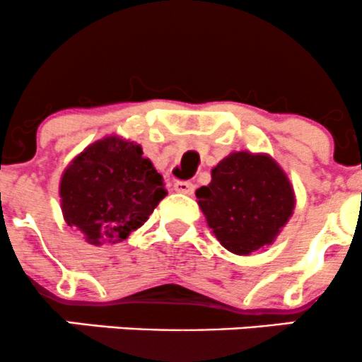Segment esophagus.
<instances>
[{
	"instance_id": "esophagus-1",
	"label": "esophagus",
	"mask_w": 362,
	"mask_h": 362,
	"mask_svg": "<svg viewBox=\"0 0 362 362\" xmlns=\"http://www.w3.org/2000/svg\"><path fill=\"white\" fill-rule=\"evenodd\" d=\"M173 189L177 192L187 194V196H191V194L194 192V184H192V182H189V180H180V182H175Z\"/></svg>"
}]
</instances>
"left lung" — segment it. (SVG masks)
I'll use <instances>...</instances> for the list:
<instances>
[{
  "instance_id": "left-lung-1",
  "label": "left lung",
  "mask_w": 362,
  "mask_h": 362,
  "mask_svg": "<svg viewBox=\"0 0 362 362\" xmlns=\"http://www.w3.org/2000/svg\"><path fill=\"white\" fill-rule=\"evenodd\" d=\"M197 204L220 245L251 255L272 245L295 210L290 178L269 154L232 152L196 191Z\"/></svg>"
}]
</instances>
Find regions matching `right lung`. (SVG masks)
I'll use <instances>...</instances> for the list:
<instances>
[{"label":"right lung","instance_id":"add662e5","mask_svg":"<svg viewBox=\"0 0 362 362\" xmlns=\"http://www.w3.org/2000/svg\"><path fill=\"white\" fill-rule=\"evenodd\" d=\"M142 154L135 142L105 136L76 156L62 173L64 218L90 245L127 239L166 196L163 177Z\"/></svg>","mask_w":362,"mask_h":362}]
</instances>
